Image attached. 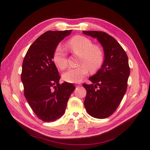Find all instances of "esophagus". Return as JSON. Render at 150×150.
Masks as SVG:
<instances>
[{
    "mask_svg": "<svg viewBox=\"0 0 150 150\" xmlns=\"http://www.w3.org/2000/svg\"><path fill=\"white\" fill-rule=\"evenodd\" d=\"M81 83H78V84H76V87H79L81 86Z\"/></svg>",
    "mask_w": 150,
    "mask_h": 150,
    "instance_id": "1",
    "label": "esophagus"
}]
</instances>
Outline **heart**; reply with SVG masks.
I'll return each instance as SVG.
<instances>
[{
    "label": "heart",
    "mask_w": 150,
    "mask_h": 150,
    "mask_svg": "<svg viewBox=\"0 0 150 150\" xmlns=\"http://www.w3.org/2000/svg\"><path fill=\"white\" fill-rule=\"evenodd\" d=\"M67 46L74 54L80 55L79 64L76 68H71L63 74V79L69 83H79L87 75L88 70L95 72L101 67L104 59L103 52L98 45H93L92 41L83 35H75L67 43ZM53 61L60 69L67 66V54L62 47L55 49Z\"/></svg>",
    "instance_id": "obj_1"
}]
</instances>
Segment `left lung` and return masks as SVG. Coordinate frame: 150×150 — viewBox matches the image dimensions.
Masks as SVG:
<instances>
[{
  "instance_id": "1",
  "label": "left lung",
  "mask_w": 150,
  "mask_h": 150,
  "mask_svg": "<svg viewBox=\"0 0 150 150\" xmlns=\"http://www.w3.org/2000/svg\"><path fill=\"white\" fill-rule=\"evenodd\" d=\"M96 38L102 45L105 59L100 69L88 79L91 84H83L87 91L84 105L88 114L94 118H107L115 112L127 89L130 75L128 58L116 40L105 32L83 31Z\"/></svg>"
}]
</instances>
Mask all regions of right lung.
Masks as SVG:
<instances>
[{
    "label": "right lung",
    "instance_id": "right-lung-1",
    "mask_svg": "<svg viewBox=\"0 0 150 150\" xmlns=\"http://www.w3.org/2000/svg\"><path fill=\"white\" fill-rule=\"evenodd\" d=\"M71 32H45L30 45L24 57L21 75L24 95L32 110L42 121L53 122L62 117L75 89L72 83L59 84L61 77L53 62L57 45Z\"/></svg>",
    "mask_w": 150,
    "mask_h": 150
}]
</instances>
